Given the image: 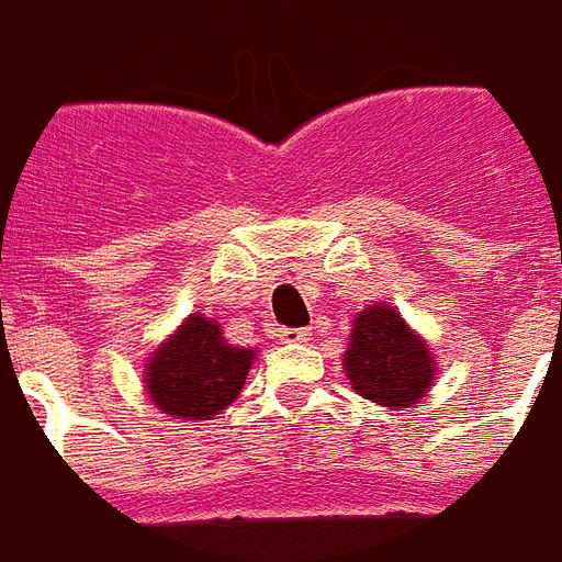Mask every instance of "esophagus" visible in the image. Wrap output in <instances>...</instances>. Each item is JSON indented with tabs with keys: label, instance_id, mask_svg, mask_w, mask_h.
I'll list each match as a JSON object with an SVG mask.
<instances>
[{
	"label": "esophagus",
	"instance_id": "1",
	"mask_svg": "<svg viewBox=\"0 0 562 562\" xmlns=\"http://www.w3.org/2000/svg\"><path fill=\"white\" fill-rule=\"evenodd\" d=\"M310 337H313V330L310 328H282L280 330L282 342H306Z\"/></svg>",
	"mask_w": 562,
	"mask_h": 562
}]
</instances>
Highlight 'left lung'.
Returning a JSON list of instances; mask_svg holds the SVG:
<instances>
[{"label":"left lung","instance_id":"obj_1","mask_svg":"<svg viewBox=\"0 0 562 562\" xmlns=\"http://www.w3.org/2000/svg\"><path fill=\"white\" fill-rule=\"evenodd\" d=\"M346 379L364 401L382 409H409L427 397L436 379L434 349L391 304H367L352 318L342 355Z\"/></svg>","mask_w":562,"mask_h":562}]
</instances>
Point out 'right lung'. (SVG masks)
<instances>
[{
	"mask_svg": "<svg viewBox=\"0 0 562 562\" xmlns=\"http://www.w3.org/2000/svg\"><path fill=\"white\" fill-rule=\"evenodd\" d=\"M256 352L225 340L216 318L189 313L147 358L144 391L177 422H207L237 401Z\"/></svg>",
	"mask_w": 562,
	"mask_h": 562,
	"instance_id": "right-lung-1",
	"label": "right lung"
}]
</instances>
